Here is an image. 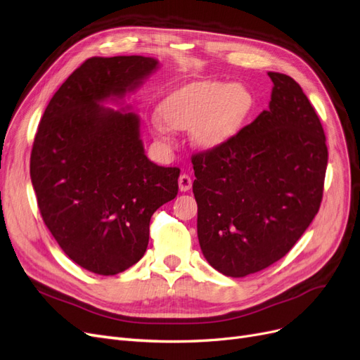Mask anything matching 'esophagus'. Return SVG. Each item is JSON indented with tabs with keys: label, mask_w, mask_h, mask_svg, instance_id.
<instances>
[{
	"label": "esophagus",
	"mask_w": 360,
	"mask_h": 360,
	"mask_svg": "<svg viewBox=\"0 0 360 360\" xmlns=\"http://www.w3.org/2000/svg\"><path fill=\"white\" fill-rule=\"evenodd\" d=\"M178 184H179V191L185 193V191H188V190L191 188L193 181H191V178H190L188 175H185V173H184V175H181V176H179Z\"/></svg>",
	"instance_id": "34e87169"
}]
</instances>
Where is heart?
<instances>
[{
  "mask_svg": "<svg viewBox=\"0 0 360 360\" xmlns=\"http://www.w3.org/2000/svg\"><path fill=\"white\" fill-rule=\"evenodd\" d=\"M252 108L247 88L227 82H194L184 85L161 101L154 127L161 136L173 130H193L195 143L217 149L240 130Z\"/></svg>",
  "mask_w": 360,
  "mask_h": 360,
  "instance_id": "obj_1",
  "label": "heart"
}]
</instances>
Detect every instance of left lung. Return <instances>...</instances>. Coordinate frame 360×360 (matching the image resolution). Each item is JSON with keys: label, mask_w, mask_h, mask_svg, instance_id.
Returning a JSON list of instances; mask_svg holds the SVG:
<instances>
[{"label": "left lung", "mask_w": 360, "mask_h": 360, "mask_svg": "<svg viewBox=\"0 0 360 360\" xmlns=\"http://www.w3.org/2000/svg\"><path fill=\"white\" fill-rule=\"evenodd\" d=\"M269 108L221 148L193 155L197 236L205 259L242 278L278 262L317 215L326 136L297 82L268 73Z\"/></svg>", "instance_id": "left-lung-1"}]
</instances>
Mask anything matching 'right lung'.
I'll return each mask as SVG.
<instances>
[{
    "instance_id": "add662e5",
    "label": "right lung",
    "mask_w": 360,
    "mask_h": 360,
    "mask_svg": "<svg viewBox=\"0 0 360 360\" xmlns=\"http://www.w3.org/2000/svg\"><path fill=\"white\" fill-rule=\"evenodd\" d=\"M160 67L149 56H94L46 108L30 175L44 224L80 268L117 275L143 257L149 221L178 194V167L145 155L141 118L122 105Z\"/></svg>"
}]
</instances>
